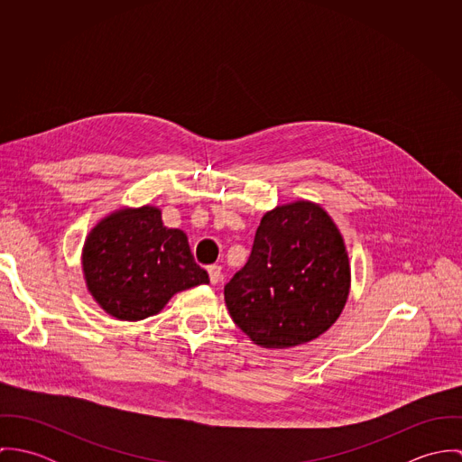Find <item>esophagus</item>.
<instances>
[{
    "instance_id": "esophagus-1",
    "label": "esophagus",
    "mask_w": 462,
    "mask_h": 462,
    "mask_svg": "<svg viewBox=\"0 0 462 462\" xmlns=\"http://www.w3.org/2000/svg\"><path fill=\"white\" fill-rule=\"evenodd\" d=\"M208 275H209L211 284H217L218 281H222V266H218V264H209V266H208Z\"/></svg>"
}]
</instances>
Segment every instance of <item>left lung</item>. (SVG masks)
Returning <instances> with one entry per match:
<instances>
[{
  "instance_id": "1",
  "label": "left lung",
  "mask_w": 462,
  "mask_h": 462,
  "mask_svg": "<svg viewBox=\"0 0 462 462\" xmlns=\"http://www.w3.org/2000/svg\"><path fill=\"white\" fill-rule=\"evenodd\" d=\"M348 290V254L336 224L319 204L297 200L264 213L251 256L224 286V299L256 345L288 348L329 329Z\"/></svg>"
}]
</instances>
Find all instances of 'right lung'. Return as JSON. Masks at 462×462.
Segmentation results:
<instances>
[{
    "label": "right lung",
    "mask_w": 462,
    "mask_h": 462,
    "mask_svg": "<svg viewBox=\"0 0 462 462\" xmlns=\"http://www.w3.org/2000/svg\"><path fill=\"white\" fill-rule=\"evenodd\" d=\"M83 273L96 302L119 320L156 315L169 299L209 277L181 229H169L154 206L125 208L103 218L87 236Z\"/></svg>",
    "instance_id": "add662e5"
}]
</instances>
